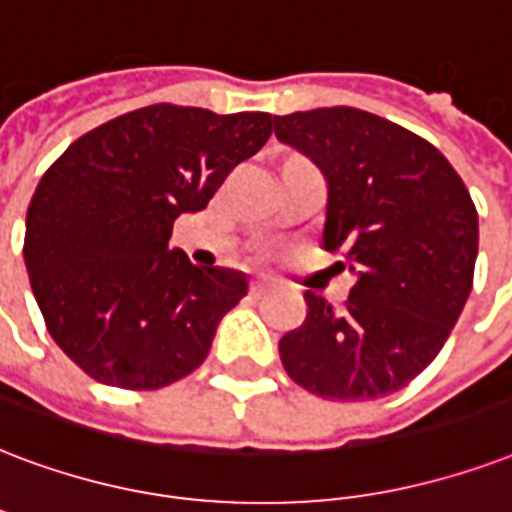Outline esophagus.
<instances>
[{"label": "esophagus", "instance_id": "obj_1", "mask_svg": "<svg viewBox=\"0 0 512 512\" xmlns=\"http://www.w3.org/2000/svg\"><path fill=\"white\" fill-rule=\"evenodd\" d=\"M249 292H252L255 298H263V295H268V292H271V282H265V279H255V282H252V287H249Z\"/></svg>", "mask_w": 512, "mask_h": 512}]
</instances>
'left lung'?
I'll use <instances>...</instances> for the list:
<instances>
[{
	"label": "left lung",
	"instance_id": "8db88e82",
	"mask_svg": "<svg viewBox=\"0 0 512 512\" xmlns=\"http://www.w3.org/2000/svg\"><path fill=\"white\" fill-rule=\"evenodd\" d=\"M273 131L322 171L319 244L354 273L343 306L303 292L306 319L279 341L284 370L325 400L392 395L438 357L473 290V198L438 147L362 109L276 115Z\"/></svg>",
	"mask_w": 512,
	"mask_h": 512
}]
</instances>
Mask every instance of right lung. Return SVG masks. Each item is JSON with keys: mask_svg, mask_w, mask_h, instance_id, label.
<instances>
[{"mask_svg": "<svg viewBox=\"0 0 512 512\" xmlns=\"http://www.w3.org/2000/svg\"><path fill=\"white\" fill-rule=\"evenodd\" d=\"M268 112L152 104L69 144L39 179L23 260L53 341L99 384L158 389L195 370L247 273L171 249L236 163L271 136Z\"/></svg>", "mask_w": 512, "mask_h": 512, "instance_id": "1", "label": "right lung"}]
</instances>
